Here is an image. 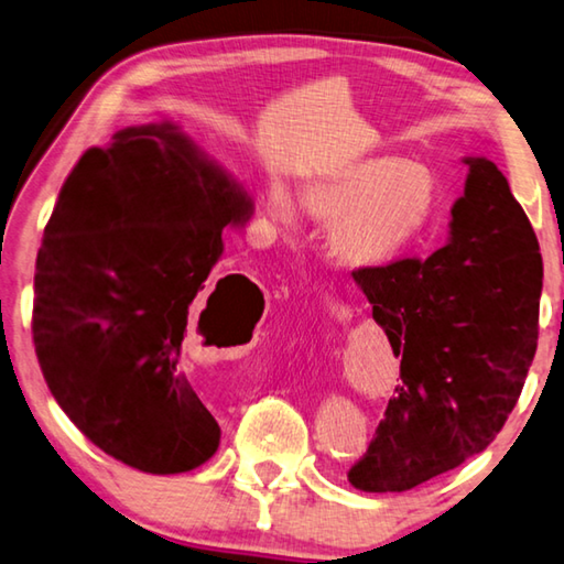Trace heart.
I'll return each mask as SVG.
<instances>
[{
    "label": "heart",
    "mask_w": 564,
    "mask_h": 564,
    "mask_svg": "<svg viewBox=\"0 0 564 564\" xmlns=\"http://www.w3.org/2000/svg\"><path fill=\"white\" fill-rule=\"evenodd\" d=\"M310 210L332 223L329 245L351 267H383L429 232L438 207L436 177L401 155L351 163L307 187ZM267 213L274 223H297V203L284 185H272Z\"/></svg>",
    "instance_id": "b5f03b06"
}]
</instances>
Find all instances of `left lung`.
I'll list each match as a JSON object with an SVG mask.
<instances>
[{
    "mask_svg": "<svg viewBox=\"0 0 564 564\" xmlns=\"http://www.w3.org/2000/svg\"><path fill=\"white\" fill-rule=\"evenodd\" d=\"M451 240L426 260L359 267L354 280L401 357V383L347 473L403 492L486 451L516 409L538 349L542 257L525 210L488 158H466Z\"/></svg>",
    "mask_w": 564,
    "mask_h": 564,
    "instance_id": "1",
    "label": "left lung"
}]
</instances>
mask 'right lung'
Instances as JSON below:
<instances>
[{
    "label": "right lung",
    "mask_w": 564,
    "mask_h": 564,
    "mask_svg": "<svg viewBox=\"0 0 564 564\" xmlns=\"http://www.w3.org/2000/svg\"><path fill=\"white\" fill-rule=\"evenodd\" d=\"M250 213L242 187L173 123L123 128L108 148H88L62 185L36 254V359L74 426L126 466L171 476L220 446L183 371V344L223 230ZM217 288L197 319L205 337L232 310Z\"/></svg>",
    "instance_id": "add662e5"
}]
</instances>
